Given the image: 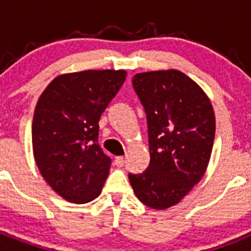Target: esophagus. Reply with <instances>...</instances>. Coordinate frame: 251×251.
Returning a JSON list of instances; mask_svg holds the SVG:
<instances>
[{"instance_id": "34e87169", "label": "esophagus", "mask_w": 251, "mask_h": 251, "mask_svg": "<svg viewBox=\"0 0 251 251\" xmlns=\"http://www.w3.org/2000/svg\"><path fill=\"white\" fill-rule=\"evenodd\" d=\"M114 163H115V166H118V167H122V166H124V163H126V159H124V157H122V156L115 157Z\"/></svg>"}]
</instances>
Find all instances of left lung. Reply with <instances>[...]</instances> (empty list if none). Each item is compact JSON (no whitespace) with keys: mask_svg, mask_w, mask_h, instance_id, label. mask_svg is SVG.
<instances>
[{"mask_svg":"<svg viewBox=\"0 0 251 251\" xmlns=\"http://www.w3.org/2000/svg\"><path fill=\"white\" fill-rule=\"evenodd\" d=\"M132 85L147 118L151 161L142 174L128 177L139 201L163 210L202 178L214 146V109L200 86L178 70L136 74Z\"/></svg>","mask_w":251,"mask_h":251,"instance_id":"obj_1","label":"left lung"}]
</instances>
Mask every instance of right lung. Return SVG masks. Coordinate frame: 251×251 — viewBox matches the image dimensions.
<instances>
[{
    "label": "right lung",
    "mask_w": 251,
    "mask_h": 251,
    "mask_svg": "<svg viewBox=\"0 0 251 251\" xmlns=\"http://www.w3.org/2000/svg\"><path fill=\"white\" fill-rule=\"evenodd\" d=\"M126 76L124 70L60 75L37 101L35 161L50 187L70 202L86 203L101 192L112 159L99 146V119Z\"/></svg>",
    "instance_id": "add662e5"
}]
</instances>
